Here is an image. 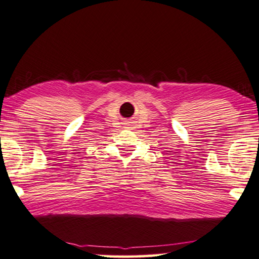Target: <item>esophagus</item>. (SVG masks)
<instances>
[{
	"instance_id": "esophagus-1",
	"label": "esophagus",
	"mask_w": 259,
	"mask_h": 259,
	"mask_svg": "<svg viewBox=\"0 0 259 259\" xmlns=\"http://www.w3.org/2000/svg\"><path fill=\"white\" fill-rule=\"evenodd\" d=\"M128 128H129V126H128Z\"/></svg>"
}]
</instances>
